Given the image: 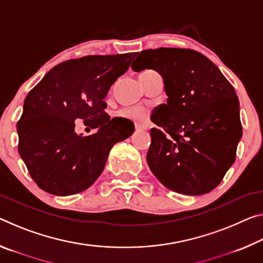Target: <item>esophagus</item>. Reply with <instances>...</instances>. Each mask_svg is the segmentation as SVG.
Returning <instances> with one entry per match:
<instances>
[{"mask_svg":"<svg viewBox=\"0 0 263 263\" xmlns=\"http://www.w3.org/2000/svg\"><path fill=\"white\" fill-rule=\"evenodd\" d=\"M135 126H136V130H145V128H147L146 126H145V125L139 124V123H136Z\"/></svg>","mask_w":263,"mask_h":263,"instance_id":"esophagus-1","label":"esophagus"}]
</instances>
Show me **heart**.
<instances>
[{
	"label": "heart",
	"instance_id": "1",
	"mask_svg": "<svg viewBox=\"0 0 263 263\" xmlns=\"http://www.w3.org/2000/svg\"><path fill=\"white\" fill-rule=\"evenodd\" d=\"M147 71H151V70H147ZM147 71H145V72H147ZM120 115L126 117V118H131L133 120H144L147 116V110L144 109V107H140V106L125 107V109L120 111Z\"/></svg>",
	"mask_w": 263,
	"mask_h": 263
}]
</instances>
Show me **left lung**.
Masks as SVG:
<instances>
[{
	"mask_svg": "<svg viewBox=\"0 0 263 263\" xmlns=\"http://www.w3.org/2000/svg\"><path fill=\"white\" fill-rule=\"evenodd\" d=\"M131 68L157 70L168 96L151 117L158 127L151 128L149 170L178 193L213 191L235 161L242 137L234 87L213 62L192 49L144 50Z\"/></svg>",
	"mask_w": 263,
	"mask_h": 263,
	"instance_id": "1",
	"label": "left lung"
}]
</instances>
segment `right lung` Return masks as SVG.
Here are the masks:
<instances>
[{
	"label": "right lung",
	"mask_w": 263,
	"mask_h": 263,
	"mask_svg": "<svg viewBox=\"0 0 263 263\" xmlns=\"http://www.w3.org/2000/svg\"><path fill=\"white\" fill-rule=\"evenodd\" d=\"M137 52L90 55L56 65L28 93L17 122L18 153L40 189L53 195L85 191L101 173L110 149L135 131L131 120L106 114V97ZM98 128L77 135L74 120Z\"/></svg>",
	"instance_id": "1"
}]
</instances>
